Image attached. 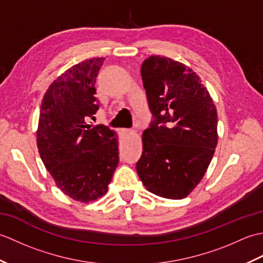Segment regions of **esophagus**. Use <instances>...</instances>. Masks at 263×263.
Returning a JSON list of instances; mask_svg holds the SVG:
<instances>
[{"mask_svg":"<svg viewBox=\"0 0 263 263\" xmlns=\"http://www.w3.org/2000/svg\"><path fill=\"white\" fill-rule=\"evenodd\" d=\"M123 132H125V133H130V132H132V131H130V130H123Z\"/></svg>","mask_w":263,"mask_h":263,"instance_id":"esophagus-1","label":"esophagus"}]
</instances>
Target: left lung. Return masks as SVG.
<instances>
[{
	"label": "left lung",
	"mask_w": 263,
	"mask_h": 263,
	"mask_svg": "<svg viewBox=\"0 0 263 263\" xmlns=\"http://www.w3.org/2000/svg\"><path fill=\"white\" fill-rule=\"evenodd\" d=\"M154 120L142 135L138 175L148 191L183 199L198 185L217 146V110L195 72L170 58L141 65Z\"/></svg>",
	"instance_id": "left-lung-1"
}]
</instances>
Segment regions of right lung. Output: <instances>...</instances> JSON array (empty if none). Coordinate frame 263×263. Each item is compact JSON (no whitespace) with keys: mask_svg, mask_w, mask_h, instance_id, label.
<instances>
[{"mask_svg":"<svg viewBox=\"0 0 263 263\" xmlns=\"http://www.w3.org/2000/svg\"><path fill=\"white\" fill-rule=\"evenodd\" d=\"M103 58L83 61L55 80L42 102L37 147L64 194L80 202L102 198L119 164V142L108 126L88 124L99 108L96 78Z\"/></svg>","mask_w":263,"mask_h":263,"instance_id":"right-lung-1","label":"right lung"}]
</instances>
